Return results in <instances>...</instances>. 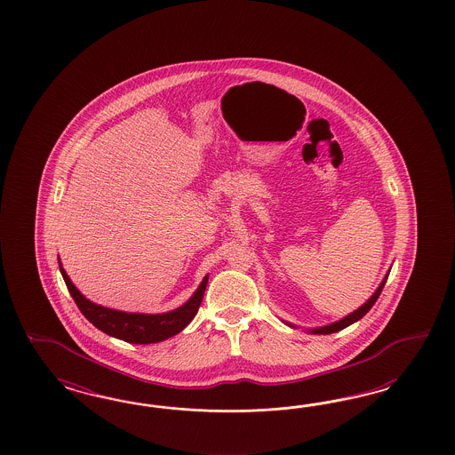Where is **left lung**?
Masks as SVG:
<instances>
[{
    "instance_id": "8db88e82",
    "label": "left lung",
    "mask_w": 455,
    "mask_h": 455,
    "mask_svg": "<svg viewBox=\"0 0 455 455\" xmlns=\"http://www.w3.org/2000/svg\"><path fill=\"white\" fill-rule=\"evenodd\" d=\"M387 276L384 278V282L380 283V287L377 289V291L373 293L372 297L369 299V302L363 303L358 310H355L354 314H350V315H347V317L342 318V320H339V322H335V323H331V325H327V327H322V329H315L314 333H322V335H329V333H333V331H342L345 327H348V325H352L354 322H357L360 318L363 317L371 308L373 307V303L377 302V299L380 297V293H382V290H384V285H386Z\"/></svg>"
}]
</instances>
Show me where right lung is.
<instances>
[{"label":"right lung","instance_id":"right-lung-1","mask_svg":"<svg viewBox=\"0 0 455 455\" xmlns=\"http://www.w3.org/2000/svg\"><path fill=\"white\" fill-rule=\"evenodd\" d=\"M60 272L68 287L69 295L78 305L80 312L97 327L98 331H105L111 337L124 342L140 345L156 344L183 331L196 315L200 303L204 300L208 282V276H205L192 299L177 310L168 314H158V315H145V314L118 312V310H111L107 307L90 302L71 283L61 265H60Z\"/></svg>","mask_w":455,"mask_h":455}]
</instances>
